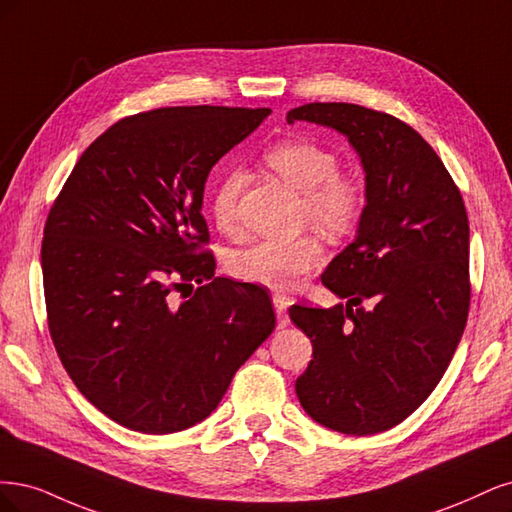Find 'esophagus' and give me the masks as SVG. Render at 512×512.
<instances>
[{"mask_svg":"<svg viewBox=\"0 0 512 512\" xmlns=\"http://www.w3.org/2000/svg\"><path fill=\"white\" fill-rule=\"evenodd\" d=\"M274 310H276V325L287 327L289 315H287V302L283 298H274Z\"/></svg>","mask_w":512,"mask_h":512,"instance_id":"obj_1","label":"esophagus"}]
</instances>
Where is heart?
Instances as JSON below:
<instances>
[{"instance_id":"1","label":"heart","mask_w":512,"mask_h":512,"mask_svg":"<svg viewBox=\"0 0 512 512\" xmlns=\"http://www.w3.org/2000/svg\"><path fill=\"white\" fill-rule=\"evenodd\" d=\"M266 166L302 195V219L327 236H344L359 225L366 210V187L361 180L338 172L334 151L312 140L295 138L278 142L263 155ZM244 178L238 170H225L214 180L208 208L225 234L236 232V202ZM323 259L317 238L259 240L236 251L229 272L244 283L266 287L274 293H291L300 280Z\"/></svg>"}]
</instances>
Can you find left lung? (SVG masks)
I'll return each mask as SVG.
<instances>
[{"label": "left lung", "mask_w": 512, "mask_h": 512, "mask_svg": "<svg viewBox=\"0 0 512 512\" xmlns=\"http://www.w3.org/2000/svg\"><path fill=\"white\" fill-rule=\"evenodd\" d=\"M349 138L366 172L355 240L321 283L346 306L289 308L312 342L295 381L302 408L329 430L385 432L412 415L447 372L470 308V227L451 174L415 129L357 104L287 112Z\"/></svg>", "instance_id": "8db88e82"}]
</instances>
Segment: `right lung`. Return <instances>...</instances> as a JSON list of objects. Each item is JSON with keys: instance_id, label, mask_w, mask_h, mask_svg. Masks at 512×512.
Listing matches in <instances>:
<instances>
[{"instance_id": "obj_1", "label": "right lung", "mask_w": 512, "mask_h": 512, "mask_svg": "<svg viewBox=\"0 0 512 512\" xmlns=\"http://www.w3.org/2000/svg\"><path fill=\"white\" fill-rule=\"evenodd\" d=\"M270 108L176 106L114 123L80 155L44 225L48 329L65 372L106 417L172 434L219 406L276 325L255 285L202 251L206 178ZM195 279L189 301L171 293Z\"/></svg>"}]
</instances>
